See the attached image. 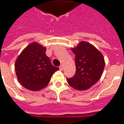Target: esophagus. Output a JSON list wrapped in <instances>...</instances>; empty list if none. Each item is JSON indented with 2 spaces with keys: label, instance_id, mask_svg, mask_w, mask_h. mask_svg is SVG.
I'll return each mask as SVG.
<instances>
[{
  "label": "esophagus",
  "instance_id": "1",
  "mask_svg": "<svg viewBox=\"0 0 124 124\" xmlns=\"http://www.w3.org/2000/svg\"><path fill=\"white\" fill-rule=\"evenodd\" d=\"M59 68H60V70H63V69H64V66H63L62 64H61L59 66Z\"/></svg>",
  "mask_w": 124,
  "mask_h": 124
}]
</instances>
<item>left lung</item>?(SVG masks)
Returning a JSON list of instances; mask_svg holds the SVG:
<instances>
[{
  "instance_id": "left-lung-1",
  "label": "left lung",
  "mask_w": 124,
  "mask_h": 124,
  "mask_svg": "<svg viewBox=\"0 0 124 124\" xmlns=\"http://www.w3.org/2000/svg\"><path fill=\"white\" fill-rule=\"evenodd\" d=\"M71 50L76 54V71L75 76L67 79V81L76 90H87L101 78L105 66L103 55L86 41H81Z\"/></svg>"
}]
</instances>
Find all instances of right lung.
<instances>
[{
  "instance_id": "1",
  "label": "right lung",
  "mask_w": 124,
  "mask_h": 124,
  "mask_svg": "<svg viewBox=\"0 0 124 124\" xmlns=\"http://www.w3.org/2000/svg\"><path fill=\"white\" fill-rule=\"evenodd\" d=\"M46 50L45 46L33 42L18 56L15 62L16 74L23 87L33 91L43 89L50 82L54 73L59 69L51 64Z\"/></svg>"
}]
</instances>
